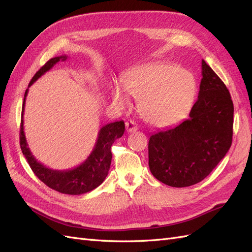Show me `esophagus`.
Returning <instances> with one entry per match:
<instances>
[{
    "mask_svg": "<svg viewBox=\"0 0 252 252\" xmlns=\"http://www.w3.org/2000/svg\"><path fill=\"white\" fill-rule=\"evenodd\" d=\"M126 130L127 132H135L138 130V126L135 125L133 121H128L126 122Z\"/></svg>",
    "mask_w": 252,
    "mask_h": 252,
    "instance_id": "obj_1",
    "label": "esophagus"
}]
</instances>
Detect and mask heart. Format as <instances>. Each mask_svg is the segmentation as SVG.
Listing matches in <instances>:
<instances>
[{
	"label": "heart",
	"mask_w": 252,
	"mask_h": 252,
	"mask_svg": "<svg viewBox=\"0 0 252 252\" xmlns=\"http://www.w3.org/2000/svg\"><path fill=\"white\" fill-rule=\"evenodd\" d=\"M126 92L139 100V111L145 122L165 128L187 116L195 97L196 83L188 70L171 64L154 63L128 72L124 87L114 84L111 98L119 108L125 109L131 105Z\"/></svg>",
	"instance_id": "obj_1"
}]
</instances>
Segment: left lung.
<instances>
[{
	"label": "left lung",
	"instance_id": "left-lung-1",
	"mask_svg": "<svg viewBox=\"0 0 252 252\" xmlns=\"http://www.w3.org/2000/svg\"><path fill=\"white\" fill-rule=\"evenodd\" d=\"M233 103L223 81L202 60L197 101L181 124L151 134L149 169L171 187H188L216 168L232 143Z\"/></svg>",
	"mask_w": 252,
	"mask_h": 252
}]
</instances>
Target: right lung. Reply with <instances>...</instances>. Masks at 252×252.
Returning a JSON list of instances; mask_svg holds the SVG:
<instances>
[{
  "label": "right lung",
  "mask_w": 252,
  "mask_h": 252,
  "mask_svg": "<svg viewBox=\"0 0 252 252\" xmlns=\"http://www.w3.org/2000/svg\"><path fill=\"white\" fill-rule=\"evenodd\" d=\"M67 56L56 57L45 64L41 69L37 71L32 80L30 81L28 87L39 79L40 77L50 70L60 61H66ZM28 89H26L23 101L22 108V119H21V129H20V145L23 155L26 158L27 162L32 169L34 174L39 178L45 185L49 188L56 190L61 193L78 195L91 191L94 188L100 186L106 179L110 168L112 154L110 151L111 145L117 139L121 138L125 131V124L123 121L113 122L103 126L97 133V139L94 147L91 151L88 158L81 163L79 166L72 169L67 170H55L49 167H46L42 163L37 162L30 151L26 141L24 132V106Z\"/></svg>",
  "instance_id": "add662e5"
}]
</instances>
